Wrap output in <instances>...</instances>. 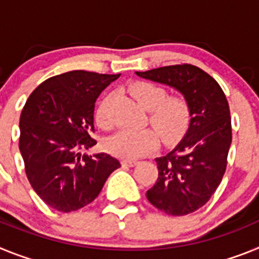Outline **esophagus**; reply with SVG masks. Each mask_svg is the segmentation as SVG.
Returning <instances> with one entry per match:
<instances>
[{"label": "esophagus", "mask_w": 259, "mask_h": 259, "mask_svg": "<svg viewBox=\"0 0 259 259\" xmlns=\"http://www.w3.org/2000/svg\"><path fill=\"white\" fill-rule=\"evenodd\" d=\"M137 163H139V162L135 161V159H123L122 161L123 166H128V167H134L136 166Z\"/></svg>", "instance_id": "1"}]
</instances>
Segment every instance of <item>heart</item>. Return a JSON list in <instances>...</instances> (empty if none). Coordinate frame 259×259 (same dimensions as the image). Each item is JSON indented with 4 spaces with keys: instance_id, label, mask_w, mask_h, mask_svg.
<instances>
[{
    "instance_id": "heart-1",
    "label": "heart",
    "mask_w": 259,
    "mask_h": 259,
    "mask_svg": "<svg viewBox=\"0 0 259 259\" xmlns=\"http://www.w3.org/2000/svg\"><path fill=\"white\" fill-rule=\"evenodd\" d=\"M130 93L144 110L150 111L149 120L167 144L178 141L187 132L191 122V110L182 97H167L166 89L148 81H137L130 87ZM110 98L98 106L96 120L101 128H110L113 122L107 114ZM159 136L152 128L120 130L105 143L107 152L120 158L134 159L157 149Z\"/></svg>"
}]
</instances>
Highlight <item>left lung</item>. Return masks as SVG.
<instances>
[{"mask_svg":"<svg viewBox=\"0 0 259 259\" xmlns=\"http://www.w3.org/2000/svg\"><path fill=\"white\" fill-rule=\"evenodd\" d=\"M136 75L178 91L191 110L188 131L180 143L155 158L158 179L146 192L158 210L174 217L191 214L210 200L227 167L232 141L227 98L219 84L196 66H166Z\"/></svg>","mask_w":259,"mask_h":259,"instance_id":"8db88e82","label":"left lung"}]
</instances>
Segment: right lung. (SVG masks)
Returning a JSON list of instances; mask_svg holds the SVG:
<instances>
[{
    "instance_id": "right-lung-1",
    "label": "right lung",
    "mask_w": 259,
    "mask_h": 259,
    "mask_svg": "<svg viewBox=\"0 0 259 259\" xmlns=\"http://www.w3.org/2000/svg\"><path fill=\"white\" fill-rule=\"evenodd\" d=\"M120 74L76 70L45 80L20 114L19 150L38 197L52 209L70 212L97 197L109 175L120 167L106 153L81 155L97 144L96 100Z\"/></svg>"
}]
</instances>
